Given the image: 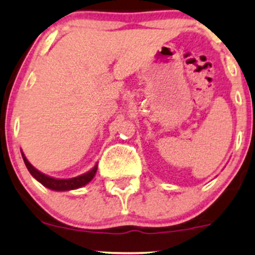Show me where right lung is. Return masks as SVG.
Masks as SVG:
<instances>
[{
    "label": "right lung",
    "instance_id": "1",
    "mask_svg": "<svg viewBox=\"0 0 255 255\" xmlns=\"http://www.w3.org/2000/svg\"><path fill=\"white\" fill-rule=\"evenodd\" d=\"M22 159H24L26 168L28 169L30 174L36 178L37 181H39L43 186H45L46 188L52 189V191H58V192H63V191H72V189H77L80 188V187L85 186L95 177L96 172H97V164L93 166L90 171L85 172V174L80 175V176L73 177V178H55L51 176H48V175L43 174L39 170H37L33 165L31 164L30 162L27 160V158L25 157V154L22 153Z\"/></svg>",
    "mask_w": 255,
    "mask_h": 255
}]
</instances>
